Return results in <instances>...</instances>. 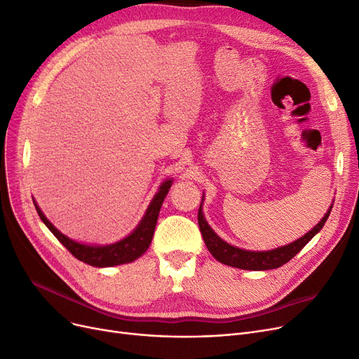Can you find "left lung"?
Returning <instances> with one entry per match:
<instances>
[{
	"instance_id": "obj_1",
	"label": "left lung",
	"mask_w": 359,
	"mask_h": 359,
	"mask_svg": "<svg viewBox=\"0 0 359 359\" xmlns=\"http://www.w3.org/2000/svg\"><path fill=\"white\" fill-rule=\"evenodd\" d=\"M333 207H330V210L325 213V216L323 217V220L316 224V226L309 231L306 235L299 238L297 241L291 243L288 245L275 248V250H269V251H247V250H241L238 247H233L228 243H224L223 240L213 232L208 226V223L205 222L201 207L198 210V224H200V231L203 233L204 243L208 248V251L216 260H219L220 263L228 264V266L232 268H240V269H247V271H268V269H276L283 266L287 262H290L293 259L299 251L306 245L312 238L320 232L324 226V223L327 222L330 211Z\"/></svg>"
}]
</instances>
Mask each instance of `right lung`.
<instances>
[{"mask_svg":"<svg viewBox=\"0 0 359 359\" xmlns=\"http://www.w3.org/2000/svg\"><path fill=\"white\" fill-rule=\"evenodd\" d=\"M171 183H172L171 180H167L161 184V187H159L158 194L155 195L148 210H146V215L143 216L142 222L139 223V226L131 232V235H128L127 238H124V240L118 241L115 244L103 245V247L86 245V244H79L76 241L69 240L68 236L60 233L47 220V217L43 215V211L39 210L36 203H34V204L38 211V216L41 217L46 226L66 248H68V251L74 257H76L78 260H81L87 264H91V266H96V268L116 266V264H124V263H130L133 260H136L137 257H140L144 253L146 250L149 248L154 232H155V224L158 220L159 210H161L163 201H164L165 195L168 194Z\"/></svg>","mask_w":359,"mask_h":359,"instance_id":"obj_1","label":"right lung"}]
</instances>
